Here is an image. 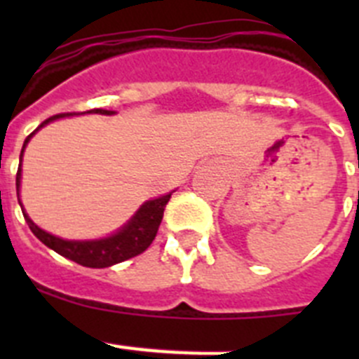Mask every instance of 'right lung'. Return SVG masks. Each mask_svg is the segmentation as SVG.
Here are the masks:
<instances>
[{
  "label": "right lung",
  "instance_id": "add662e5",
  "mask_svg": "<svg viewBox=\"0 0 359 359\" xmlns=\"http://www.w3.org/2000/svg\"><path fill=\"white\" fill-rule=\"evenodd\" d=\"M86 113H91V115H115V111H109V109H91V111H86ZM73 115H75V113H61V115L50 116L48 120H44L36 131L27 136L23 149H21V156H19V160L23 161L25 147H27V144L30 142L32 136L36 135L41 128H44L46 123L53 122V120L66 118V116H73ZM19 187H21V163H19L18 174H15L18 199H19ZM172 192L160 196V198L156 199H149V201H145L144 205L136 210V214L129 219L128 223L123 224L122 228H118L115 233L102 237V239H90V241H69V239H62V237L53 236V233H48V231L37 226V224L28 217V214L23 208V203L19 201V205H21L25 221H27L28 226H30L32 233H34L41 243L46 244L48 248H52L53 252L66 257V259H69V261L77 262V264L86 266V268H109V266L113 264L128 261V259H131V257L140 255L142 252H145V250L151 246V243L154 241V237H156L158 233V228H160L165 205L169 203Z\"/></svg>",
  "mask_w": 359,
  "mask_h": 359
}]
</instances>
